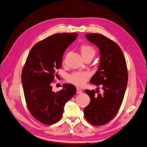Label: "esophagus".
<instances>
[{"instance_id": "34e87169", "label": "esophagus", "mask_w": 147, "mask_h": 147, "mask_svg": "<svg viewBox=\"0 0 147 147\" xmlns=\"http://www.w3.org/2000/svg\"><path fill=\"white\" fill-rule=\"evenodd\" d=\"M77 92L78 93V94H80V93L82 92V90H81L80 88H77Z\"/></svg>"}]
</instances>
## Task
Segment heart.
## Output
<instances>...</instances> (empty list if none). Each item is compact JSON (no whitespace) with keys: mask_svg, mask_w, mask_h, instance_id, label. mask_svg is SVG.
<instances>
[{"mask_svg":"<svg viewBox=\"0 0 147 147\" xmlns=\"http://www.w3.org/2000/svg\"><path fill=\"white\" fill-rule=\"evenodd\" d=\"M80 53L83 58L88 56L94 57L96 51L92 47L83 45L80 47ZM89 77V74L86 72H75L68 77V80L75 85L81 86L85 83Z\"/></svg>","mask_w":147,"mask_h":147,"instance_id":"b5f03b06","label":"heart"}]
</instances>
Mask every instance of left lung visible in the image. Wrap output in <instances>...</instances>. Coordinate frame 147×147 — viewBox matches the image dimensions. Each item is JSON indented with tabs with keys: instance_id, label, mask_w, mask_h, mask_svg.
<instances>
[{
	"instance_id": "8db88e82",
	"label": "left lung",
	"mask_w": 147,
	"mask_h": 147,
	"mask_svg": "<svg viewBox=\"0 0 147 147\" xmlns=\"http://www.w3.org/2000/svg\"><path fill=\"white\" fill-rule=\"evenodd\" d=\"M85 36L99 50V65L90 82L101 84L103 92L85 90L91 101L84 109V115L89 123L101 126L113 119L121 107L127 84V65L121 49L112 40L99 34Z\"/></svg>"
}]
</instances>
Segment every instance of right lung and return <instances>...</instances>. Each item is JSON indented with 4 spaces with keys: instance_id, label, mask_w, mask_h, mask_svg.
<instances>
[{
    "instance_id": "add662e5",
    "label": "right lung",
    "mask_w": 147,
    "mask_h": 147,
    "mask_svg": "<svg viewBox=\"0 0 147 147\" xmlns=\"http://www.w3.org/2000/svg\"><path fill=\"white\" fill-rule=\"evenodd\" d=\"M78 37L77 33L56 34L31 49L21 74V82L30 113L38 121L52 124L59 121L65 103L75 94L72 84H63L56 92L51 85L55 71L62 66L63 54Z\"/></svg>"
}]
</instances>
